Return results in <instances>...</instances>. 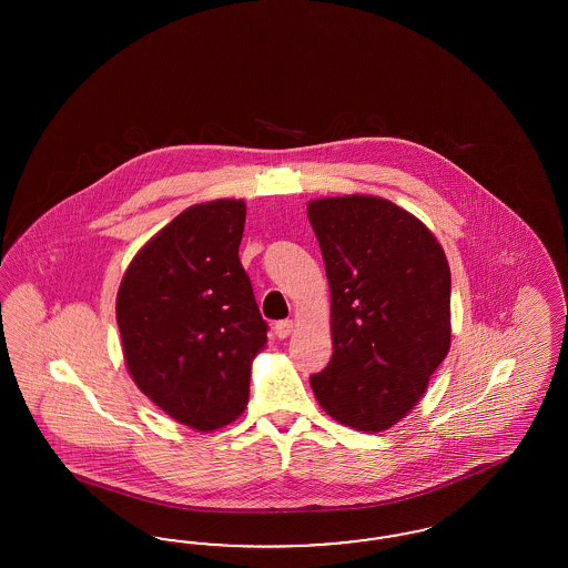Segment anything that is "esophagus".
<instances>
[{
	"label": "esophagus",
	"instance_id": "obj_1",
	"mask_svg": "<svg viewBox=\"0 0 568 568\" xmlns=\"http://www.w3.org/2000/svg\"><path fill=\"white\" fill-rule=\"evenodd\" d=\"M292 332H294V322H292V320H283V322H276V324H274V334H276L278 338H287Z\"/></svg>",
	"mask_w": 568,
	"mask_h": 568
}]
</instances>
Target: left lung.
<instances>
[{
	"label": "left lung",
	"mask_w": 568,
	"mask_h": 568,
	"mask_svg": "<svg viewBox=\"0 0 568 568\" xmlns=\"http://www.w3.org/2000/svg\"><path fill=\"white\" fill-rule=\"evenodd\" d=\"M332 294L334 353L311 387L336 422L381 433L403 419L449 352L452 272L433 232L373 195L308 204Z\"/></svg>",
	"instance_id": "left-lung-1"
}]
</instances>
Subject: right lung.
<instances>
[{
	"label": "right lung",
	"instance_id": "1",
	"mask_svg": "<svg viewBox=\"0 0 568 568\" xmlns=\"http://www.w3.org/2000/svg\"><path fill=\"white\" fill-rule=\"evenodd\" d=\"M244 202L195 204L144 244L116 296L135 385L195 430L234 422L248 400L251 359L266 345L244 272Z\"/></svg>",
	"mask_w": 568,
	"mask_h": 568
}]
</instances>
